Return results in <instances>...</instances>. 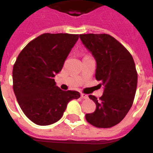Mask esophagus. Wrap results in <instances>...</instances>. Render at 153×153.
<instances>
[{"label":"esophagus","mask_w":153,"mask_h":153,"mask_svg":"<svg viewBox=\"0 0 153 153\" xmlns=\"http://www.w3.org/2000/svg\"><path fill=\"white\" fill-rule=\"evenodd\" d=\"M81 97L82 98H83V99H87V98H88V95H87V94H81Z\"/></svg>","instance_id":"34e87169"}]
</instances>
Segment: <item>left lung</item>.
<instances>
[{"mask_svg":"<svg viewBox=\"0 0 153 153\" xmlns=\"http://www.w3.org/2000/svg\"><path fill=\"white\" fill-rule=\"evenodd\" d=\"M82 44L96 60L95 78L104 86L95 111L86 114L89 123L98 128H110L121 122L133 105L137 85V72L133 56L108 34L79 35Z\"/></svg>","mask_w":153,"mask_h":153,"instance_id":"obj_1","label":"left lung"}]
</instances>
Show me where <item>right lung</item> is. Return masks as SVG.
I'll use <instances>...</instances> for the list:
<instances>
[{
	"mask_svg": "<svg viewBox=\"0 0 153 153\" xmlns=\"http://www.w3.org/2000/svg\"><path fill=\"white\" fill-rule=\"evenodd\" d=\"M79 35L44 33L29 42L13 66V91L24 114L39 126H48L63 115L70 101L80 98L62 91L54 77L61 71Z\"/></svg>",
	"mask_w": 153,
	"mask_h": 153,
	"instance_id": "right-lung-1",
	"label": "right lung"
}]
</instances>
